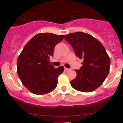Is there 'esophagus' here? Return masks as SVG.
I'll return each mask as SVG.
<instances>
[{
    "label": "esophagus",
    "instance_id": "obj_1",
    "mask_svg": "<svg viewBox=\"0 0 123 123\" xmlns=\"http://www.w3.org/2000/svg\"><path fill=\"white\" fill-rule=\"evenodd\" d=\"M64 70H65V71H68V70H69V68H66V67H64Z\"/></svg>",
    "mask_w": 123,
    "mask_h": 123
}]
</instances>
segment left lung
Returning <instances> with one entry per match:
<instances>
[{
  "mask_svg": "<svg viewBox=\"0 0 123 123\" xmlns=\"http://www.w3.org/2000/svg\"><path fill=\"white\" fill-rule=\"evenodd\" d=\"M65 40L72 46L76 55L83 60L77 76L71 81L74 89L82 92L94 91L108 76L111 61L104 46L86 33L77 32L65 35Z\"/></svg>",
  "mask_w": 123,
  "mask_h": 123,
  "instance_id": "8db88e82",
  "label": "left lung"
}]
</instances>
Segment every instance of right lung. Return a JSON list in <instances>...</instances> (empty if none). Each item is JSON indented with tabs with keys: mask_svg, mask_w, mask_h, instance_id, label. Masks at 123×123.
Wrapping results in <instances>:
<instances>
[{
	"mask_svg": "<svg viewBox=\"0 0 123 123\" xmlns=\"http://www.w3.org/2000/svg\"><path fill=\"white\" fill-rule=\"evenodd\" d=\"M64 38V35L41 33L34 36L24 47L17 61V73L23 85L37 95L54 90L58 77L64 67L55 68L50 64L55 47Z\"/></svg>",
	"mask_w": 123,
	"mask_h": 123,
	"instance_id": "1",
	"label": "right lung"
}]
</instances>
